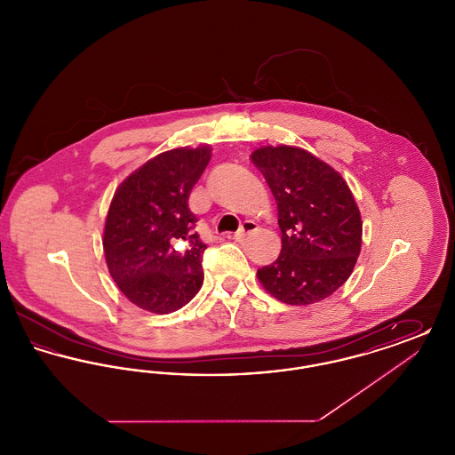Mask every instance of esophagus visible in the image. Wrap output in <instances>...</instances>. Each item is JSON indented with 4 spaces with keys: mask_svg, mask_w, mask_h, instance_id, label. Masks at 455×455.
Returning a JSON list of instances; mask_svg holds the SVG:
<instances>
[{
    "mask_svg": "<svg viewBox=\"0 0 455 455\" xmlns=\"http://www.w3.org/2000/svg\"><path fill=\"white\" fill-rule=\"evenodd\" d=\"M256 230H258V223H256V221H252V220H245V221L240 225V228H238L237 234H235V238L242 240V238H245L247 235L254 234Z\"/></svg>",
    "mask_w": 455,
    "mask_h": 455,
    "instance_id": "34e87169",
    "label": "esophagus"
}]
</instances>
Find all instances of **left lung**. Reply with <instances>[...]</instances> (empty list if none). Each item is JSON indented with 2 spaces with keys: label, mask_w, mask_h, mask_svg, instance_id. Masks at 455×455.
<instances>
[{
  "label": "left lung",
  "mask_w": 455,
  "mask_h": 455,
  "mask_svg": "<svg viewBox=\"0 0 455 455\" xmlns=\"http://www.w3.org/2000/svg\"><path fill=\"white\" fill-rule=\"evenodd\" d=\"M278 204L282 252L258 269L260 284L288 305H310L347 282L360 256L362 218L345 179L297 147L252 153Z\"/></svg>",
  "instance_id": "left-lung-1"
}]
</instances>
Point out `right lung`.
Returning a JSON list of instances; mask_svg holds the SVG:
<instances>
[{"label":"right lung","mask_w":455,"mask_h":455,"mask_svg":"<svg viewBox=\"0 0 455 455\" xmlns=\"http://www.w3.org/2000/svg\"><path fill=\"white\" fill-rule=\"evenodd\" d=\"M212 150L160 153L119 186L108 208L104 252L108 273L128 300L169 314L199 291L206 245L196 234L188 199Z\"/></svg>","instance_id":"add662e5"}]
</instances>
